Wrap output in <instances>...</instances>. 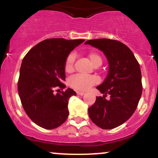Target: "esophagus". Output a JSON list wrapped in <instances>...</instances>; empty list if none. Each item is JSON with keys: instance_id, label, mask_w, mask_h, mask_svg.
I'll return each instance as SVG.
<instances>
[{"instance_id": "34e87169", "label": "esophagus", "mask_w": 158, "mask_h": 158, "mask_svg": "<svg viewBox=\"0 0 158 158\" xmlns=\"http://www.w3.org/2000/svg\"><path fill=\"white\" fill-rule=\"evenodd\" d=\"M77 94L79 96H83L85 93V92H82V91H77Z\"/></svg>"}]
</instances>
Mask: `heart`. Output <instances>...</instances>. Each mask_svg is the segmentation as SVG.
I'll return each mask as SVG.
<instances>
[{"label":"heart","instance_id":"1","mask_svg":"<svg viewBox=\"0 0 158 158\" xmlns=\"http://www.w3.org/2000/svg\"><path fill=\"white\" fill-rule=\"evenodd\" d=\"M88 58L89 59L92 64L95 68L100 66L102 64V59L101 56L96 51H90L88 53ZM76 56L74 53H70L68 56L64 61V71L67 73H70L74 70V62H75ZM98 82V79L93 76H82L75 75L70 78L68 81V84L71 88L78 90H87L89 89L94 85Z\"/></svg>","mask_w":158,"mask_h":158}]
</instances>
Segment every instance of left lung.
Wrapping results in <instances>:
<instances>
[{
    "label": "left lung",
    "mask_w": 158,
    "mask_h": 158,
    "mask_svg": "<svg viewBox=\"0 0 158 158\" xmlns=\"http://www.w3.org/2000/svg\"><path fill=\"white\" fill-rule=\"evenodd\" d=\"M85 44L102 51L109 64L108 76L97 87L105 95L97 97L88 115L99 128L111 129L126 122L137 108L143 90L139 64L131 50L117 40L93 39Z\"/></svg>",
    "instance_id": "1"
}]
</instances>
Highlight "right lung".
Here are the masks:
<instances>
[{"mask_svg":"<svg viewBox=\"0 0 158 158\" xmlns=\"http://www.w3.org/2000/svg\"><path fill=\"white\" fill-rule=\"evenodd\" d=\"M84 39H50L41 41L27 53L20 68L18 90L21 104L36 125L53 129L63 124L69 115L68 99L73 89H64V61L70 52Z\"/></svg>","mask_w":158,"mask_h":158,"instance_id":"obj_1","label":"right lung"}]
</instances>
